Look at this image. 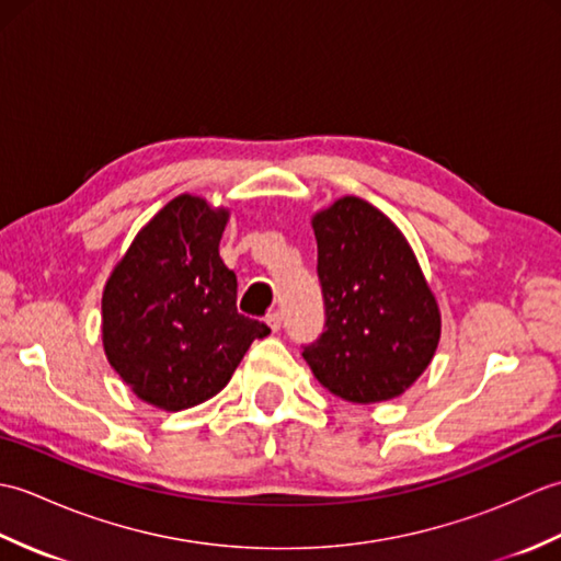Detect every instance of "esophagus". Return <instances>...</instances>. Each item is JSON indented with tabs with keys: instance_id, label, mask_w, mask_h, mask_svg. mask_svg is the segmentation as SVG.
<instances>
[{
	"instance_id": "obj_1",
	"label": "esophagus",
	"mask_w": 561,
	"mask_h": 561,
	"mask_svg": "<svg viewBox=\"0 0 561 561\" xmlns=\"http://www.w3.org/2000/svg\"><path fill=\"white\" fill-rule=\"evenodd\" d=\"M265 320H267V325H270V330H272V332H277V330L282 328V313H279V311L270 313Z\"/></svg>"
}]
</instances>
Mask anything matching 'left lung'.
Listing matches in <instances>:
<instances>
[{"label":"left lung","instance_id":"8db88e82","mask_svg":"<svg viewBox=\"0 0 561 561\" xmlns=\"http://www.w3.org/2000/svg\"><path fill=\"white\" fill-rule=\"evenodd\" d=\"M325 330L304 359L350 402L402 396L432 364L440 313L408 238L362 197H340L313 217Z\"/></svg>","mask_w":561,"mask_h":561}]
</instances>
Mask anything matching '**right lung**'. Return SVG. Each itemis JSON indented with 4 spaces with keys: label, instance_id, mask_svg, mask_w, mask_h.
<instances>
[{
    "label": "right lung",
    "instance_id": "obj_1",
    "mask_svg": "<svg viewBox=\"0 0 561 561\" xmlns=\"http://www.w3.org/2000/svg\"><path fill=\"white\" fill-rule=\"evenodd\" d=\"M229 209L178 195L111 272L103 289V350L139 400L181 412L229 383L270 328L236 308L238 282L219 257Z\"/></svg>",
    "mask_w": 561,
    "mask_h": 561
}]
</instances>
